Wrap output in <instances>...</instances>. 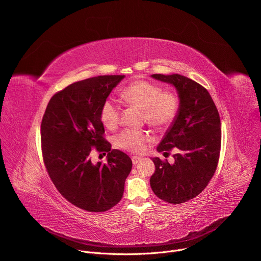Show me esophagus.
Masks as SVG:
<instances>
[{
  "label": "esophagus",
  "instance_id": "esophagus-1",
  "mask_svg": "<svg viewBox=\"0 0 261 261\" xmlns=\"http://www.w3.org/2000/svg\"><path fill=\"white\" fill-rule=\"evenodd\" d=\"M140 160H141V158H139V157H132V163H133V165H137Z\"/></svg>",
  "mask_w": 261,
  "mask_h": 261
}]
</instances>
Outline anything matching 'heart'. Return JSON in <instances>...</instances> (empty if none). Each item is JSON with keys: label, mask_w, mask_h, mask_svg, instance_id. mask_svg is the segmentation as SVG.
Returning a JSON list of instances; mask_svg holds the SVG:
<instances>
[{"label": "heart", "mask_w": 261, "mask_h": 261, "mask_svg": "<svg viewBox=\"0 0 261 261\" xmlns=\"http://www.w3.org/2000/svg\"><path fill=\"white\" fill-rule=\"evenodd\" d=\"M122 99L131 105L143 110V118L147 124L157 128H164L170 125L177 116L179 100L172 92L163 90L154 84L137 81L123 89ZM121 108L114 99H107L103 102L100 109V119L108 129H115L120 122ZM147 133L136 130L126 129L116 137V145L122 150L141 154L145 151L146 142L151 141Z\"/></svg>", "instance_id": "heart-1"}]
</instances>
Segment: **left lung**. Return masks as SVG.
<instances>
[{"label": "left lung", "mask_w": 261, "mask_h": 261, "mask_svg": "<svg viewBox=\"0 0 261 261\" xmlns=\"http://www.w3.org/2000/svg\"><path fill=\"white\" fill-rule=\"evenodd\" d=\"M151 76L175 88L179 108L157 146L159 153L177 151L174 162L152 158L155 172L150 184L160 199L178 204L200 194L216 171L221 148L220 117L210 93L196 82L180 74Z\"/></svg>", "instance_id": "left-lung-1"}]
</instances>
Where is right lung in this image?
I'll return each mask as SVG.
<instances>
[{
	"instance_id": "right-lung-1",
	"label": "right lung",
	"mask_w": 261,
	"mask_h": 261,
	"mask_svg": "<svg viewBox=\"0 0 261 261\" xmlns=\"http://www.w3.org/2000/svg\"><path fill=\"white\" fill-rule=\"evenodd\" d=\"M125 75H103L74 83L49 100L41 123L42 155L58 191L72 204L101 213L123 197L132 168L128 155L111 150L100 119L103 102ZM93 148L108 153L94 165Z\"/></svg>"
}]
</instances>
